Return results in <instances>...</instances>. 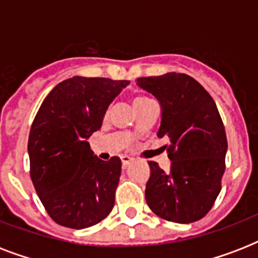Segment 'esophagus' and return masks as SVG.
I'll return each instance as SVG.
<instances>
[{"mask_svg":"<svg viewBox=\"0 0 258 258\" xmlns=\"http://www.w3.org/2000/svg\"><path fill=\"white\" fill-rule=\"evenodd\" d=\"M120 159H121V165H123V169H127V166H128L130 163H131V162L134 161L133 158L127 157V155H123V157H121Z\"/></svg>","mask_w":258,"mask_h":258,"instance_id":"obj_1","label":"esophagus"}]
</instances>
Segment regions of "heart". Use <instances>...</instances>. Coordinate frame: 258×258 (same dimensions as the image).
Instances as JSON below:
<instances>
[{"mask_svg": "<svg viewBox=\"0 0 258 258\" xmlns=\"http://www.w3.org/2000/svg\"><path fill=\"white\" fill-rule=\"evenodd\" d=\"M149 101H151V99H149V97H146V96H137V97H134V107L135 108H138V107H141V105L146 104V103H149Z\"/></svg>", "mask_w": 258, "mask_h": 258, "instance_id": "1", "label": "heart"}]
</instances>
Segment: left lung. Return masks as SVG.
I'll return each instance as SVG.
<instances>
[{
  "label": "left lung",
  "mask_w": 258,
  "mask_h": 258,
  "mask_svg": "<svg viewBox=\"0 0 258 258\" xmlns=\"http://www.w3.org/2000/svg\"><path fill=\"white\" fill-rule=\"evenodd\" d=\"M138 86L159 100L158 137L170 139L165 146L171 161L169 171L149 162L147 205L163 220L196 222L213 208L225 172L228 141L218 108L208 91L188 75L170 72L139 78Z\"/></svg>",
  "instance_id": "8db88e82"
}]
</instances>
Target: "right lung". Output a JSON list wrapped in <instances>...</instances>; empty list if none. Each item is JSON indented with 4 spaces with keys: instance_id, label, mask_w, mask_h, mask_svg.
<instances>
[{
    "instance_id": "add662e5",
    "label": "right lung",
    "mask_w": 258,
    "mask_h": 258,
    "mask_svg": "<svg viewBox=\"0 0 258 258\" xmlns=\"http://www.w3.org/2000/svg\"><path fill=\"white\" fill-rule=\"evenodd\" d=\"M128 80L75 78L58 83L40 105L28 141L30 178L46 213L71 229L93 226L115 204L120 158L101 161L87 142Z\"/></svg>"
}]
</instances>
